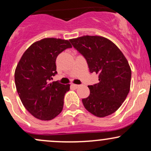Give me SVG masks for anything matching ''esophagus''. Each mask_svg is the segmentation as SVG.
Returning a JSON list of instances; mask_svg holds the SVG:
<instances>
[{
  "mask_svg": "<svg viewBox=\"0 0 151 151\" xmlns=\"http://www.w3.org/2000/svg\"><path fill=\"white\" fill-rule=\"evenodd\" d=\"M72 86H73L74 88H75V89H77L78 87H79L80 85H79V84H72Z\"/></svg>",
  "mask_w": 151,
  "mask_h": 151,
  "instance_id": "esophagus-1",
  "label": "esophagus"
}]
</instances>
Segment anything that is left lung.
Listing matches in <instances>:
<instances>
[{
    "instance_id": "8db88e82",
    "label": "left lung",
    "mask_w": 151,
    "mask_h": 151,
    "mask_svg": "<svg viewBox=\"0 0 151 151\" xmlns=\"http://www.w3.org/2000/svg\"><path fill=\"white\" fill-rule=\"evenodd\" d=\"M70 41L85 58L90 72L99 74V83L88 86L90 94L82 99L84 108L100 118L114 113L130 91L128 60L113 42L101 36L84 35Z\"/></svg>"
}]
</instances>
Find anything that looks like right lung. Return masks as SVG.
I'll return each instance as SVG.
<instances>
[{
  "instance_id": "add662e5",
  "label": "right lung",
  "mask_w": 151,
  "mask_h": 151,
  "mask_svg": "<svg viewBox=\"0 0 151 151\" xmlns=\"http://www.w3.org/2000/svg\"><path fill=\"white\" fill-rule=\"evenodd\" d=\"M72 47L70 41L44 38L34 42L22 55L15 71V83L25 108L36 119L50 121L62 112L70 84L52 81L57 57Z\"/></svg>"
}]
</instances>
